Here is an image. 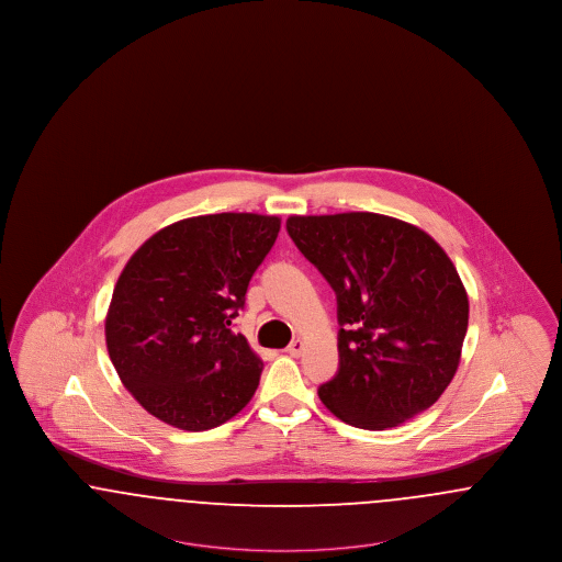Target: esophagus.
Here are the masks:
<instances>
[{"label":"esophagus","mask_w":562,"mask_h":562,"mask_svg":"<svg viewBox=\"0 0 562 562\" xmlns=\"http://www.w3.org/2000/svg\"><path fill=\"white\" fill-rule=\"evenodd\" d=\"M286 351H289L293 358L301 356V353H303V341H301V339H294L293 344L286 348Z\"/></svg>","instance_id":"34e87169"}]
</instances>
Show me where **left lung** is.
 I'll use <instances>...</instances> for the list:
<instances>
[{
    "label": "left lung",
    "mask_w": 562,
    "mask_h": 562,
    "mask_svg": "<svg viewBox=\"0 0 562 562\" xmlns=\"http://www.w3.org/2000/svg\"><path fill=\"white\" fill-rule=\"evenodd\" d=\"M289 236L337 294L339 371L324 406L349 426L396 428L457 373L468 293L424 229L376 213L291 216Z\"/></svg>",
    "instance_id": "obj_1"
}]
</instances>
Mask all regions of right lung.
<instances>
[{"label": "right lung", "mask_w": 562, "mask_h": 562, "mask_svg": "<svg viewBox=\"0 0 562 562\" xmlns=\"http://www.w3.org/2000/svg\"><path fill=\"white\" fill-rule=\"evenodd\" d=\"M280 218L221 213L154 234L117 278L105 318L108 351L124 387L172 428L202 431L250 402L263 362L229 326Z\"/></svg>", "instance_id": "add662e5"}]
</instances>
